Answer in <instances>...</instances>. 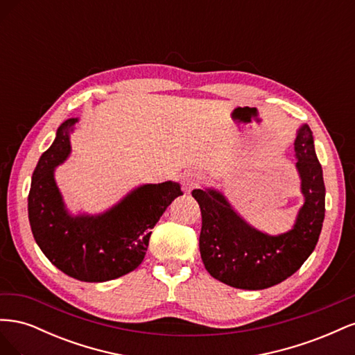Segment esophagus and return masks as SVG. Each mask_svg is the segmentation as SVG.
<instances>
[{"label": "esophagus", "mask_w": 355, "mask_h": 355, "mask_svg": "<svg viewBox=\"0 0 355 355\" xmlns=\"http://www.w3.org/2000/svg\"><path fill=\"white\" fill-rule=\"evenodd\" d=\"M201 182H202V175L198 173V171H188V173L182 175V187H184L185 192H188V194L192 189L198 188Z\"/></svg>", "instance_id": "esophagus-1"}]
</instances>
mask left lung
<instances>
[{
  "instance_id": "8db88e82",
  "label": "left lung",
  "mask_w": 355,
  "mask_h": 355,
  "mask_svg": "<svg viewBox=\"0 0 355 355\" xmlns=\"http://www.w3.org/2000/svg\"><path fill=\"white\" fill-rule=\"evenodd\" d=\"M295 154L305 202L288 232L257 231L232 210L220 192L192 191L201 209V259L213 278L237 288H268L293 275L315 249L324 220L326 188L308 125L299 128Z\"/></svg>"
}]
</instances>
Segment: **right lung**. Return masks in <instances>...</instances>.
<instances>
[{"mask_svg":"<svg viewBox=\"0 0 355 355\" xmlns=\"http://www.w3.org/2000/svg\"><path fill=\"white\" fill-rule=\"evenodd\" d=\"M69 118L41 155L28 196L32 234L47 259L80 282L102 283L125 275L142 263L151 230L171 201L182 196L176 182L149 184L132 191L99 216H71L55 182V167L69 155Z\"/></svg>","mask_w":355,"mask_h":355,"instance_id":"right-lung-1","label":"right lung"}]
</instances>
